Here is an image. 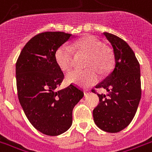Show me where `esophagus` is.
Here are the masks:
<instances>
[{"mask_svg":"<svg viewBox=\"0 0 152 152\" xmlns=\"http://www.w3.org/2000/svg\"><path fill=\"white\" fill-rule=\"evenodd\" d=\"M84 95H85V96H87V95L89 93V90H88V89H84Z\"/></svg>","mask_w":152,"mask_h":152,"instance_id":"esophagus-1","label":"esophagus"}]
</instances>
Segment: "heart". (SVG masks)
<instances>
[{
  "label": "heart",
  "mask_w": 152,
  "mask_h": 152,
  "mask_svg": "<svg viewBox=\"0 0 152 152\" xmlns=\"http://www.w3.org/2000/svg\"><path fill=\"white\" fill-rule=\"evenodd\" d=\"M76 53L88 54L84 70H72L69 72L66 80L68 83L82 88L93 85L99 80V72L101 75L107 73L113 67L114 56L110 48L104 47V44L95 37H88L74 42L72 46L62 45L56 49L55 59L59 67L68 71L74 64V56Z\"/></svg>",
  "instance_id": "heart-1"
}]
</instances>
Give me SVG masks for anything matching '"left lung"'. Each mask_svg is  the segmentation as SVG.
I'll return each mask as SVG.
<instances>
[{
    "mask_svg": "<svg viewBox=\"0 0 152 152\" xmlns=\"http://www.w3.org/2000/svg\"><path fill=\"white\" fill-rule=\"evenodd\" d=\"M111 43L115 56L114 68L96 86L106 89L107 95L99 94V103L93 110L95 124L107 132H119L130 124L141 98L140 63L130 46L121 38L103 33ZM92 92H96L91 89Z\"/></svg>",
    "mask_w": 152,
    "mask_h": 152,
    "instance_id": "8db88e82",
    "label": "left lung"
}]
</instances>
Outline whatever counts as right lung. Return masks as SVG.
<instances>
[{"label": "right lung", "instance_id": "1", "mask_svg": "<svg viewBox=\"0 0 152 152\" xmlns=\"http://www.w3.org/2000/svg\"><path fill=\"white\" fill-rule=\"evenodd\" d=\"M63 32L36 35L25 45L16 63L18 99L31 124L43 134L59 135L72 124V110L84 91L75 84L56 91L64 73L55 53L72 37Z\"/></svg>", "mask_w": 152, "mask_h": 152}]
</instances>
